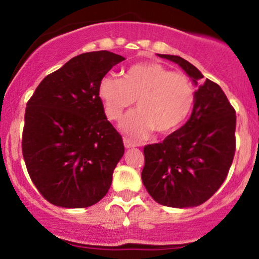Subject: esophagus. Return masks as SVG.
<instances>
[{
  "label": "esophagus",
  "instance_id": "1",
  "mask_svg": "<svg viewBox=\"0 0 259 259\" xmlns=\"http://www.w3.org/2000/svg\"><path fill=\"white\" fill-rule=\"evenodd\" d=\"M123 141H124V146H125V148H132V147L135 146V144H134L132 140L125 138L123 140Z\"/></svg>",
  "mask_w": 259,
  "mask_h": 259
}]
</instances>
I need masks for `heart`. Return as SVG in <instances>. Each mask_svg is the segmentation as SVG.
<instances>
[{"instance_id":"1","label":"heart","mask_w":259,"mask_h":259,"mask_svg":"<svg viewBox=\"0 0 259 259\" xmlns=\"http://www.w3.org/2000/svg\"><path fill=\"white\" fill-rule=\"evenodd\" d=\"M97 92L111 120H119L138 100L139 111L121 123V129L135 139L147 138L154 130L159 134L178 130L189 118L196 101L191 79L157 62L134 64L124 78L106 74Z\"/></svg>"}]
</instances>
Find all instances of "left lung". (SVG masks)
I'll use <instances>...</instances> for the list:
<instances>
[{
	"mask_svg": "<svg viewBox=\"0 0 259 259\" xmlns=\"http://www.w3.org/2000/svg\"><path fill=\"white\" fill-rule=\"evenodd\" d=\"M179 64L198 90L191 117L159 144L144 147L142 183L159 204L195 207L224 183L236 150V114L221 86L179 56L158 55Z\"/></svg>",
	"mask_w": 259,
	"mask_h": 259,
	"instance_id": "left-lung-1",
	"label": "left lung"
}]
</instances>
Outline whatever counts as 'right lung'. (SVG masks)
Masks as SVG:
<instances>
[{"instance_id": "1", "label": "right lung", "mask_w": 259, "mask_h": 259, "mask_svg": "<svg viewBox=\"0 0 259 259\" xmlns=\"http://www.w3.org/2000/svg\"><path fill=\"white\" fill-rule=\"evenodd\" d=\"M124 59L108 51L81 53L49 74L26 103L23 157L38 192L55 206L90 207L111 187L124 145L97 90Z\"/></svg>"}]
</instances>
